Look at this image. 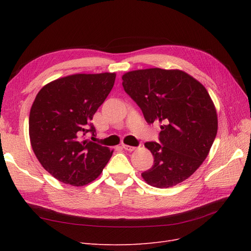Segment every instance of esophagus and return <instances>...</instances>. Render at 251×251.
Instances as JSON below:
<instances>
[{
	"mask_svg": "<svg viewBox=\"0 0 251 251\" xmlns=\"http://www.w3.org/2000/svg\"><path fill=\"white\" fill-rule=\"evenodd\" d=\"M123 148L126 150V151H133L136 150L135 147H131V146H127V144H124Z\"/></svg>",
	"mask_w": 251,
	"mask_h": 251,
	"instance_id": "34e87169",
	"label": "esophagus"
}]
</instances>
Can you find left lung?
Masks as SVG:
<instances>
[{
	"instance_id": "left-lung-1",
	"label": "left lung",
	"mask_w": 251,
	"mask_h": 251,
	"mask_svg": "<svg viewBox=\"0 0 251 251\" xmlns=\"http://www.w3.org/2000/svg\"><path fill=\"white\" fill-rule=\"evenodd\" d=\"M126 92L148 124H160V143L147 142L154 164L141 174L148 184L168 188L186 180L206 159L218 132L215 103L186 72L150 68L123 75Z\"/></svg>"
}]
</instances>
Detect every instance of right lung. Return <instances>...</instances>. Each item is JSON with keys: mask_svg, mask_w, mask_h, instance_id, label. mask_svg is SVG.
<instances>
[{"mask_svg": "<svg viewBox=\"0 0 251 251\" xmlns=\"http://www.w3.org/2000/svg\"><path fill=\"white\" fill-rule=\"evenodd\" d=\"M115 78L110 72L72 74L50 81L36 94L29 114L30 143L43 168L63 183L89 184L109 162L113 150L85 135L94 136L91 120Z\"/></svg>", "mask_w": 251, "mask_h": 251, "instance_id": "right-lung-1", "label": "right lung"}]
</instances>
